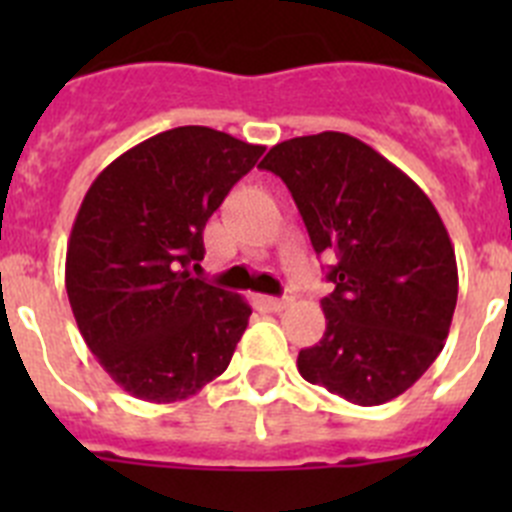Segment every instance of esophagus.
Masks as SVG:
<instances>
[{
	"instance_id": "34e87169",
	"label": "esophagus",
	"mask_w": 512,
	"mask_h": 512,
	"mask_svg": "<svg viewBox=\"0 0 512 512\" xmlns=\"http://www.w3.org/2000/svg\"><path fill=\"white\" fill-rule=\"evenodd\" d=\"M292 302H295V297L284 295V297H271L269 305H271V310H274V312H282V310H287V307L292 305Z\"/></svg>"
}]
</instances>
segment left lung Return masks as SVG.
Wrapping results in <instances>:
<instances>
[{
	"label": "left lung",
	"mask_w": 512,
	"mask_h": 512,
	"mask_svg": "<svg viewBox=\"0 0 512 512\" xmlns=\"http://www.w3.org/2000/svg\"><path fill=\"white\" fill-rule=\"evenodd\" d=\"M295 197L312 248L333 251L325 333L302 348V379L354 405L413 387L441 354L459 295L454 246L428 194L364 140L325 130L261 161Z\"/></svg>",
	"instance_id": "obj_1"
}]
</instances>
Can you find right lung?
<instances>
[{"mask_svg":"<svg viewBox=\"0 0 512 512\" xmlns=\"http://www.w3.org/2000/svg\"><path fill=\"white\" fill-rule=\"evenodd\" d=\"M264 151L184 125L117 156L84 194L66 292L89 351L138 400H187L228 369L251 305L189 266L205 259L210 215Z\"/></svg>","mask_w":512,"mask_h":512,"instance_id":"1","label":"right lung"}]
</instances>
